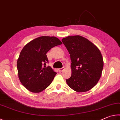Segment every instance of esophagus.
<instances>
[{
	"label": "esophagus",
	"mask_w": 120,
	"mask_h": 120,
	"mask_svg": "<svg viewBox=\"0 0 120 120\" xmlns=\"http://www.w3.org/2000/svg\"><path fill=\"white\" fill-rule=\"evenodd\" d=\"M64 69V67H62V68H59V69H58V71L59 72H61L62 71H63Z\"/></svg>",
	"instance_id": "obj_1"
}]
</instances>
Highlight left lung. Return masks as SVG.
Listing matches in <instances>:
<instances>
[{
    "instance_id": "obj_1",
    "label": "left lung",
    "mask_w": 120,
    "mask_h": 120,
    "mask_svg": "<svg viewBox=\"0 0 120 120\" xmlns=\"http://www.w3.org/2000/svg\"><path fill=\"white\" fill-rule=\"evenodd\" d=\"M71 61V76L66 79L69 86L77 92H87L100 79L104 62L98 48L80 35L69 36L62 39Z\"/></svg>"
}]
</instances>
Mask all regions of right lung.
Wrapping results in <instances>:
<instances>
[{"label": "right lung", "mask_w": 120, "mask_h": 120, "mask_svg": "<svg viewBox=\"0 0 120 120\" xmlns=\"http://www.w3.org/2000/svg\"><path fill=\"white\" fill-rule=\"evenodd\" d=\"M62 44L55 36H43L30 41L22 50L17 62L18 75L22 84L30 92L40 93L51 84L56 72L46 66L49 62L46 54Z\"/></svg>", "instance_id": "obj_1"}]
</instances>
